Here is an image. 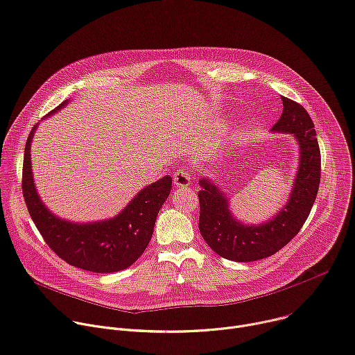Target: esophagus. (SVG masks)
Listing matches in <instances>:
<instances>
[{"label":"esophagus","mask_w":355,"mask_h":355,"mask_svg":"<svg viewBox=\"0 0 355 355\" xmlns=\"http://www.w3.org/2000/svg\"><path fill=\"white\" fill-rule=\"evenodd\" d=\"M173 178H174V184H175V187H182V188H185V187H189V184H191L189 171H188V170H185V168H180V170H177V171L174 173Z\"/></svg>","instance_id":"esophagus-1"}]
</instances>
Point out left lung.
<instances>
[{"mask_svg": "<svg viewBox=\"0 0 355 355\" xmlns=\"http://www.w3.org/2000/svg\"><path fill=\"white\" fill-rule=\"evenodd\" d=\"M280 98L283 112L272 130L293 133L300 144V166L286 207L273 219L249 227L232 218L228 200L214 184L207 178L200 180V232L209 248L225 259L253 262L275 254L299 234L315 201L321 155L313 120L302 105Z\"/></svg>", "mask_w": 355, "mask_h": 355, "instance_id": "1", "label": "left lung"}]
</instances>
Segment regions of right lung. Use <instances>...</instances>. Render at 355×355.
Listing matches in <instances>:
<instances>
[{"mask_svg":"<svg viewBox=\"0 0 355 355\" xmlns=\"http://www.w3.org/2000/svg\"><path fill=\"white\" fill-rule=\"evenodd\" d=\"M62 102L48 114L55 113ZM29 132L22 166V194L28 212L46 245L67 263L94 273L119 272L133 265L146 250L159 208L170 196L173 178L164 177L141 189L116 218L94 223H72L52 215L40 200L31 167Z\"/></svg>","mask_w":355,"mask_h":355,"instance_id":"add662e5","label":"right lung"}]
</instances>
